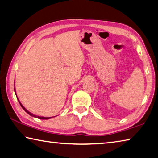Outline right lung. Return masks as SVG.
Returning <instances> with one entry per match:
<instances>
[{"label": "right lung", "mask_w": 158, "mask_h": 158, "mask_svg": "<svg viewBox=\"0 0 158 158\" xmlns=\"http://www.w3.org/2000/svg\"><path fill=\"white\" fill-rule=\"evenodd\" d=\"M14 91H15V94H16V91H15V89H14ZM16 97H17V96H16ZM17 99H18V98H17ZM18 101H19V102L20 106H22V108H23L24 110H25V111L27 113V114H28L29 115H30L31 116H33V117L36 118H38V119H41V120H47V119H50V118H52V117H49V118H47V117H41V116H38V115H34L33 114H31V113L29 112V111H27V109L25 108V107H24V106H23V105H22L21 103H20V102L19 99H18ZM54 117H55V116H54Z\"/></svg>", "instance_id": "1"}]
</instances>
